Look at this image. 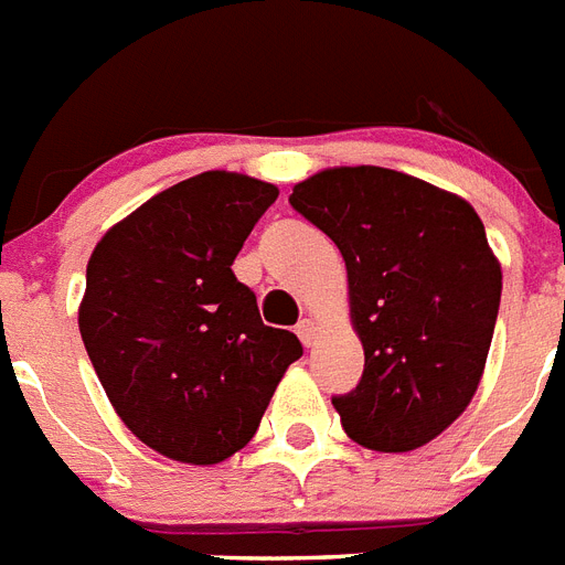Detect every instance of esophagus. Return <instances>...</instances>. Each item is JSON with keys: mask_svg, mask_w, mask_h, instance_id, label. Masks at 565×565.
I'll list each match as a JSON object with an SVG mask.
<instances>
[{"mask_svg": "<svg viewBox=\"0 0 565 565\" xmlns=\"http://www.w3.org/2000/svg\"><path fill=\"white\" fill-rule=\"evenodd\" d=\"M296 334H299V340L305 345H313V340H317V322L313 319H301L299 326H296Z\"/></svg>", "mask_w": 565, "mask_h": 565, "instance_id": "esophagus-1", "label": "esophagus"}]
</instances>
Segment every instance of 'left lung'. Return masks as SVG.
<instances>
[{
	"instance_id": "left-lung-1",
	"label": "left lung",
	"mask_w": 565,
	"mask_h": 565,
	"mask_svg": "<svg viewBox=\"0 0 565 565\" xmlns=\"http://www.w3.org/2000/svg\"><path fill=\"white\" fill-rule=\"evenodd\" d=\"M290 204L334 239L349 275L363 377L331 398L372 451L439 437L481 384L501 301V264L460 195L384 167H334Z\"/></svg>"
}]
</instances>
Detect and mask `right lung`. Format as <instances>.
I'll return each instance as SVG.
<instances>
[{"instance_id": "right-lung-1", "label": "right lung", "mask_w": 565, "mask_h": 565, "mask_svg": "<svg viewBox=\"0 0 565 565\" xmlns=\"http://www.w3.org/2000/svg\"><path fill=\"white\" fill-rule=\"evenodd\" d=\"M278 188L211 170L152 195L87 260L78 331L114 411L140 443L190 466L255 437L299 337L264 326L231 273Z\"/></svg>"}]
</instances>
